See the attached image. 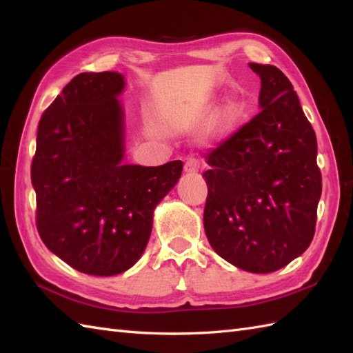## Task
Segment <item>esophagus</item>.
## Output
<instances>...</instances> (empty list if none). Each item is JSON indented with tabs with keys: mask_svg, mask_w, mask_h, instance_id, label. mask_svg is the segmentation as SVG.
<instances>
[{
	"mask_svg": "<svg viewBox=\"0 0 353 353\" xmlns=\"http://www.w3.org/2000/svg\"><path fill=\"white\" fill-rule=\"evenodd\" d=\"M199 170H200L199 159H194V157H191V159L185 162V171L188 172V174H194V172H197Z\"/></svg>",
	"mask_w": 353,
	"mask_h": 353,
	"instance_id": "1",
	"label": "esophagus"
}]
</instances>
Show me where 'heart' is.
Returning <instances> with one entry per match:
<instances>
[{"instance_id":"heart-1","label":"heart","mask_w":353,"mask_h":353,"mask_svg":"<svg viewBox=\"0 0 353 353\" xmlns=\"http://www.w3.org/2000/svg\"><path fill=\"white\" fill-rule=\"evenodd\" d=\"M239 114H241V108H239V103L234 99H229L220 108V110L216 112V115L214 118V129L216 132L230 130L239 119Z\"/></svg>"}]
</instances>
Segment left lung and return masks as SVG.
<instances>
[{"instance_id":"1","label":"left lung","mask_w":353,"mask_h":353,"mask_svg":"<svg viewBox=\"0 0 353 353\" xmlns=\"http://www.w3.org/2000/svg\"><path fill=\"white\" fill-rule=\"evenodd\" d=\"M249 66L261 79V112L208 153L203 224L223 259L272 273L310 247L321 174L316 132L291 81L273 65Z\"/></svg>"}]
</instances>
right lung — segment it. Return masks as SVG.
<instances>
[{
  "mask_svg": "<svg viewBox=\"0 0 353 353\" xmlns=\"http://www.w3.org/2000/svg\"><path fill=\"white\" fill-rule=\"evenodd\" d=\"M124 76L81 72L37 125L32 185L47 249L72 268L115 276L144 253L153 214L182 174V161L125 163Z\"/></svg>",
  "mask_w": 353,
  "mask_h": 353,
  "instance_id": "add662e5",
  "label": "right lung"
}]
</instances>
